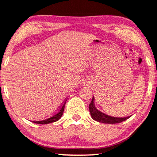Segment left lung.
Here are the masks:
<instances>
[{
	"mask_svg": "<svg viewBox=\"0 0 157 157\" xmlns=\"http://www.w3.org/2000/svg\"><path fill=\"white\" fill-rule=\"evenodd\" d=\"M89 111H90V115L92 118L97 122L105 123V124H117V123H120L123 121L128 120L130 117H111L109 115L105 114L100 111H98L96 108L94 104V97H93L92 101L90 104H89Z\"/></svg>",
	"mask_w": 157,
	"mask_h": 157,
	"instance_id": "obj_1",
	"label": "left lung"
}]
</instances>
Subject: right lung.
<instances>
[{
	"label": "right lung",
	"mask_w": 157,
	"mask_h": 157,
	"mask_svg": "<svg viewBox=\"0 0 157 157\" xmlns=\"http://www.w3.org/2000/svg\"><path fill=\"white\" fill-rule=\"evenodd\" d=\"M66 101H67V100L65 101H64V103H63V104L61 105L60 108L57 110V112L54 113V114H53L52 116H51L50 117L45 119V120H41V121H33V122L34 123H37V124H48V123L54 122H56V121H58L59 119L61 117V116H62V114H63V112H64V106H65V104H66Z\"/></svg>",
	"instance_id": "1"
}]
</instances>
